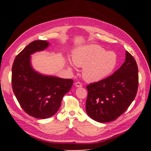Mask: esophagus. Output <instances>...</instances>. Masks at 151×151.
<instances>
[{"label": "esophagus", "mask_w": 151, "mask_h": 151, "mask_svg": "<svg viewBox=\"0 0 151 151\" xmlns=\"http://www.w3.org/2000/svg\"><path fill=\"white\" fill-rule=\"evenodd\" d=\"M75 86L76 87H82L83 85H82V84L81 83H79V82H76L75 83Z\"/></svg>", "instance_id": "34e87169"}]
</instances>
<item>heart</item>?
<instances>
[{"mask_svg":"<svg viewBox=\"0 0 151 151\" xmlns=\"http://www.w3.org/2000/svg\"><path fill=\"white\" fill-rule=\"evenodd\" d=\"M74 64L83 67L82 76L88 83H96L109 76L115 68L117 56L112 51H106L101 46L89 44L76 48L73 51ZM69 69L73 65L67 62Z\"/></svg>","mask_w":151,"mask_h":151,"instance_id":"heart-1","label":"heart"}]
</instances>
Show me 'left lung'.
Returning a JSON list of instances; mask_svg holds the SVG:
<instances>
[{
  "label": "left lung",
  "instance_id": "left-lung-1",
  "mask_svg": "<svg viewBox=\"0 0 151 151\" xmlns=\"http://www.w3.org/2000/svg\"><path fill=\"white\" fill-rule=\"evenodd\" d=\"M139 73L136 60L126 51L124 63L111 76L86 86V111L99 122L113 121L131 105L136 96Z\"/></svg>",
  "mask_w": 151,
  "mask_h": 151
}]
</instances>
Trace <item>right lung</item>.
I'll return each instance as SVG.
<instances>
[{"label": "right lung", "instance_id": "1", "mask_svg": "<svg viewBox=\"0 0 151 151\" xmlns=\"http://www.w3.org/2000/svg\"><path fill=\"white\" fill-rule=\"evenodd\" d=\"M49 45L46 40L30 42L17 56L12 68L14 95L24 111L37 119H48L56 114L73 84L72 79L43 75L32 67L31 55Z\"/></svg>", "mask_w": 151, "mask_h": 151}]
</instances>
